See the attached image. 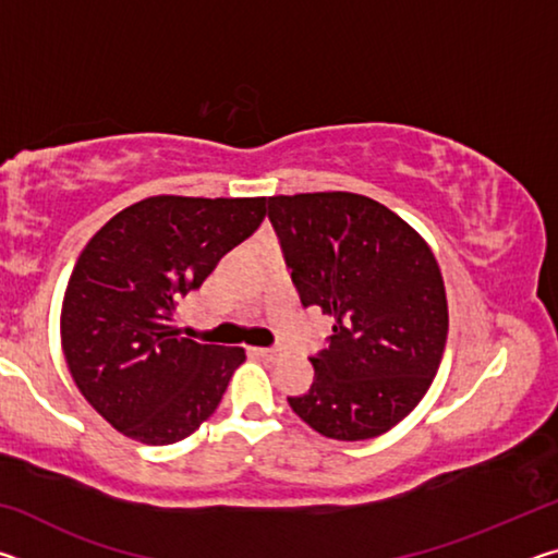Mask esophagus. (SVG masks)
I'll return each mask as SVG.
<instances>
[{
  "mask_svg": "<svg viewBox=\"0 0 558 558\" xmlns=\"http://www.w3.org/2000/svg\"><path fill=\"white\" fill-rule=\"evenodd\" d=\"M256 354H260L263 359H278L280 356V349H276V347H260V349H256Z\"/></svg>",
  "mask_w": 558,
  "mask_h": 558,
  "instance_id": "obj_1",
  "label": "esophagus"
}]
</instances>
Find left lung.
I'll return each instance as SVG.
<instances>
[{
    "mask_svg": "<svg viewBox=\"0 0 558 558\" xmlns=\"http://www.w3.org/2000/svg\"><path fill=\"white\" fill-rule=\"evenodd\" d=\"M292 282L305 307L335 317L310 359L315 381L288 403L335 440H366L403 421L436 379L448 339L438 260L401 216L369 196H270Z\"/></svg>",
    "mask_w": 558,
    "mask_h": 558,
    "instance_id": "1",
    "label": "left lung"
}]
</instances>
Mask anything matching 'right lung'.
I'll return each mask as SVG.
<instances>
[{
  "instance_id": "obj_1",
  "label": "right lung",
  "mask_w": 558,
  "mask_h": 558,
  "mask_svg": "<svg viewBox=\"0 0 558 558\" xmlns=\"http://www.w3.org/2000/svg\"><path fill=\"white\" fill-rule=\"evenodd\" d=\"M266 202L149 196L112 216L75 260L63 356L83 399L122 436L169 446L216 411L245 352L182 337L174 310L258 229Z\"/></svg>"
}]
</instances>
